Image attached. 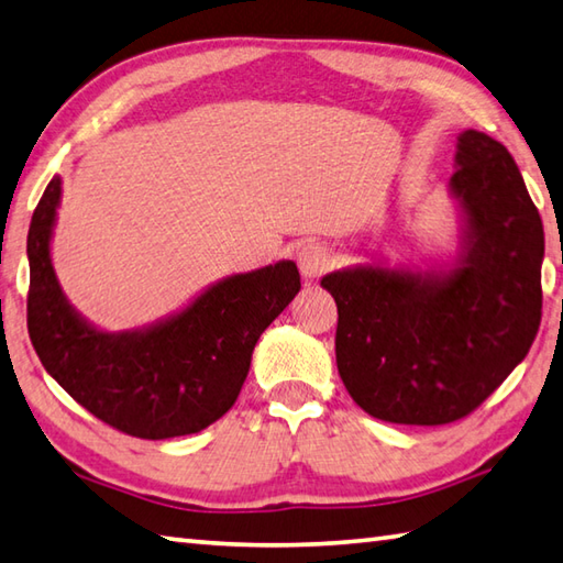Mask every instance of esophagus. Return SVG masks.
Segmentation results:
<instances>
[{"instance_id":"34e87169","label":"esophagus","mask_w":563,"mask_h":563,"mask_svg":"<svg viewBox=\"0 0 563 563\" xmlns=\"http://www.w3.org/2000/svg\"><path fill=\"white\" fill-rule=\"evenodd\" d=\"M297 266H300L305 280H317L319 275H324L329 266H332V251L319 244V241H310L297 253Z\"/></svg>"}]
</instances>
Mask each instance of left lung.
Listing matches in <instances>:
<instances>
[{
  "label": "left lung",
  "mask_w": 563,
  "mask_h": 563,
  "mask_svg": "<svg viewBox=\"0 0 563 563\" xmlns=\"http://www.w3.org/2000/svg\"><path fill=\"white\" fill-rule=\"evenodd\" d=\"M454 168L456 253L424 266L368 258L322 278L339 310V376L383 422L466 417L522 363L542 319L544 229L520 168L476 129L459 134Z\"/></svg>",
  "instance_id": "obj_1"
}]
</instances>
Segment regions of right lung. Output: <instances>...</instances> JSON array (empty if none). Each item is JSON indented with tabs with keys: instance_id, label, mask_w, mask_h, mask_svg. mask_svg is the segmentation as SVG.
<instances>
[{
	"instance_id": "obj_1",
	"label": "right lung",
	"mask_w": 563,
	"mask_h": 563,
	"mask_svg": "<svg viewBox=\"0 0 563 563\" xmlns=\"http://www.w3.org/2000/svg\"><path fill=\"white\" fill-rule=\"evenodd\" d=\"M63 178L53 175L31 217L29 336L60 388L97 420L139 439L202 432L236 402L253 346L300 292L295 261L234 273L180 310L107 332L75 310L53 268Z\"/></svg>"
}]
</instances>
